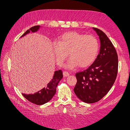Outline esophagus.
<instances>
[{
	"label": "esophagus",
	"instance_id": "obj_1",
	"mask_svg": "<svg viewBox=\"0 0 130 130\" xmlns=\"http://www.w3.org/2000/svg\"><path fill=\"white\" fill-rule=\"evenodd\" d=\"M63 75L65 76H69V73L68 71H63Z\"/></svg>",
	"mask_w": 130,
	"mask_h": 130
}]
</instances>
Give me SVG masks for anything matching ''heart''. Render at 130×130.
I'll use <instances>...</instances> for the list:
<instances>
[{
    "label": "heart",
    "instance_id": "obj_1",
    "mask_svg": "<svg viewBox=\"0 0 130 130\" xmlns=\"http://www.w3.org/2000/svg\"><path fill=\"white\" fill-rule=\"evenodd\" d=\"M52 47L57 64L60 67L70 54L71 57L65 67L71 69L79 65L85 68L92 64L98 55L99 42L93 36L73 31L63 34L59 42H54Z\"/></svg>",
    "mask_w": 130,
    "mask_h": 130
}]
</instances>
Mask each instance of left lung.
<instances>
[{"instance_id": "obj_1", "label": "left lung", "mask_w": 130, "mask_h": 130, "mask_svg": "<svg viewBox=\"0 0 130 130\" xmlns=\"http://www.w3.org/2000/svg\"><path fill=\"white\" fill-rule=\"evenodd\" d=\"M101 41L99 53L87 69L75 74L77 83L74 89L83 102L93 103L103 98L113 85L118 72V55L114 46L104 33L93 28Z\"/></svg>"}]
</instances>
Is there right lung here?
<instances>
[{
  "label": "right lung",
  "instance_id": "right-lung-1",
  "mask_svg": "<svg viewBox=\"0 0 130 130\" xmlns=\"http://www.w3.org/2000/svg\"><path fill=\"white\" fill-rule=\"evenodd\" d=\"M40 26H35L30 28L22 36V37L29 34L30 32H35L37 31L39 29ZM63 78L62 72L61 70L55 71L53 78L50 82L47 85L46 88L38 91V92L34 93V94H22L23 96L28 101L37 105H42L48 102L52 99L56 92V87L60 81Z\"/></svg>",
  "mask_w": 130,
  "mask_h": 130
}]
</instances>
